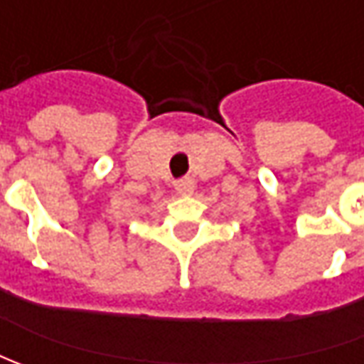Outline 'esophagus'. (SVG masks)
Returning a JSON list of instances; mask_svg holds the SVG:
<instances>
[{
	"label": "esophagus",
	"instance_id": "1",
	"mask_svg": "<svg viewBox=\"0 0 364 364\" xmlns=\"http://www.w3.org/2000/svg\"><path fill=\"white\" fill-rule=\"evenodd\" d=\"M174 188L178 194H192L194 192V180L190 178H180L174 182Z\"/></svg>",
	"mask_w": 364,
	"mask_h": 364
}]
</instances>
